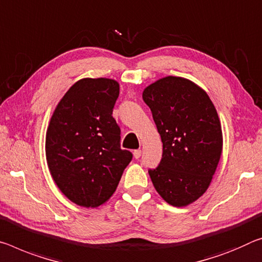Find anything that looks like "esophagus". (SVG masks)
Masks as SVG:
<instances>
[{"mask_svg":"<svg viewBox=\"0 0 262 262\" xmlns=\"http://www.w3.org/2000/svg\"><path fill=\"white\" fill-rule=\"evenodd\" d=\"M133 154H134L135 159L138 160V159H140V157H141V154H142V151H141L140 149H138V150H134V152H133Z\"/></svg>","mask_w":262,"mask_h":262,"instance_id":"esophagus-1","label":"esophagus"}]
</instances>
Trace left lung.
Listing matches in <instances>:
<instances>
[{
    "label": "left lung",
    "mask_w": 262,
    "mask_h": 262,
    "mask_svg": "<svg viewBox=\"0 0 262 262\" xmlns=\"http://www.w3.org/2000/svg\"><path fill=\"white\" fill-rule=\"evenodd\" d=\"M163 143L159 167L149 170L154 188L168 204L186 206L209 188L223 150L215 107L189 79L164 77L144 89Z\"/></svg>",
    "instance_id": "8db88e82"
}]
</instances>
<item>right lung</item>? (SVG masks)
<instances>
[{
	"mask_svg": "<svg viewBox=\"0 0 262 262\" xmlns=\"http://www.w3.org/2000/svg\"><path fill=\"white\" fill-rule=\"evenodd\" d=\"M119 92L114 79H80L50 120L45 138L50 173L79 206L98 207L108 201L133 159L120 148V127L112 116Z\"/></svg>",
	"mask_w": 262,
	"mask_h": 262,
	"instance_id": "add662e5",
	"label": "right lung"
}]
</instances>
